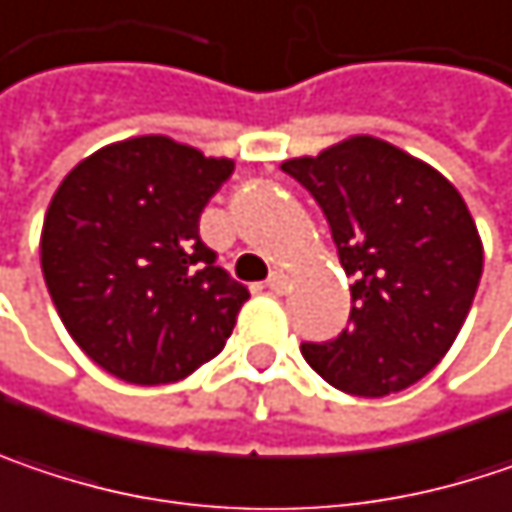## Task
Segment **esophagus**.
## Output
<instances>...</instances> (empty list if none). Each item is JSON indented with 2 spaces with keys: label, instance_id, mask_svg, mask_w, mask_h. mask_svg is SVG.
<instances>
[{
  "label": "esophagus",
  "instance_id": "esophagus-1",
  "mask_svg": "<svg viewBox=\"0 0 512 512\" xmlns=\"http://www.w3.org/2000/svg\"><path fill=\"white\" fill-rule=\"evenodd\" d=\"M266 287L272 290V293H287V272L284 269H272L269 272V278H266Z\"/></svg>",
  "mask_w": 512,
  "mask_h": 512
}]
</instances>
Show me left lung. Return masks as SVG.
Wrapping results in <instances>:
<instances>
[{
	"instance_id": "obj_1",
	"label": "left lung",
	"mask_w": 512,
	"mask_h": 512,
	"mask_svg": "<svg viewBox=\"0 0 512 512\" xmlns=\"http://www.w3.org/2000/svg\"><path fill=\"white\" fill-rule=\"evenodd\" d=\"M281 169L316 199L354 278L349 325L304 343V360L343 393L407 390L451 349L484 272L463 196L434 166L366 134Z\"/></svg>"
}]
</instances>
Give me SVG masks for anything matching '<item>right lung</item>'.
I'll use <instances>...</instances> for the list:
<instances>
[{"instance_id": "1", "label": "right lung", "mask_w": 512, "mask_h": 512, "mask_svg": "<svg viewBox=\"0 0 512 512\" xmlns=\"http://www.w3.org/2000/svg\"><path fill=\"white\" fill-rule=\"evenodd\" d=\"M234 161L161 134L78 163L43 219L40 266L81 351L128 384H172L225 349L249 290L199 237Z\"/></svg>"}]
</instances>
